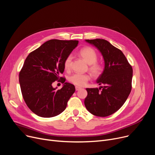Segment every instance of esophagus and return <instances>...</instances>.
<instances>
[{
	"label": "esophagus",
	"instance_id": "obj_1",
	"mask_svg": "<svg viewBox=\"0 0 155 155\" xmlns=\"http://www.w3.org/2000/svg\"><path fill=\"white\" fill-rule=\"evenodd\" d=\"M80 89H82V88L80 87H78V86H76V87H75V90H76L77 91H80Z\"/></svg>",
	"mask_w": 155,
	"mask_h": 155
}]
</instances>
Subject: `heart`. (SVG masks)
I'll return each mask as SVG.
<instances>
[{
	"label": "heart",
	"instance_id": "b5f03b06",
	"mask_svg": "<svg viewBox=\"0 0 155 155\" xmlns=\"http://www.w3.org/2000/svg\"><path fill=\"white\" fill-rule=\"evenodd\" d=\"M79 54L89 64V70L94 77H98L102 75L104 68L101 64L97 62V54L94 49L89 46L85 47L80 50ZM72 60L73 56L71 54L68 55L64 59L63 65L65 70L68 71L71 69ZM90 79L91 75L89 74H81V73H75L69 77L70 82L78 87H84Z\"/></svg>",
	"mask_w": 155,
	"mask_h": 155
}]
</instances>
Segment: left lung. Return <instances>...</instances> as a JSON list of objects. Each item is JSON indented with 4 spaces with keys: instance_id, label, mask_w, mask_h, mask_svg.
Wrapping results in <instances>:
<instances>
[{
    "instance_id": "1",
    "label": "left lung",
    "mask_w": 155,
    "mask_h": 155,
    "mask_svg": "<svg viewBox=\"0 0 155 155\" xmlns=\"http://www.w3.org/2000/svg\"><path fill=\"white\" fill-rule=\"evenodd\" d=\"M102 53L104 70L97 80L99 88H86L87 109L99 117L109 116L123 106L131 91L133 68L119 49L102 39H86Z\"/></svg>"
}]
</instances>
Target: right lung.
Instances as JSON below:
<instances>
[{
  "instance_id": "1",
  "label": "right lung",
  "mask_w": 155,
  "mask_h": 155,
  "mask_svg": "<svg viewBox=\"0 0 155 155\" xmlns=\"http://www.w3.org/2000/svg\"><path fill=\"white\" fill-rule=\"evenodd\" d=\"M77 40L51 39L27 56L19 74L23 99L29 109L42 117L59 115L66 109L67 102L75 91V86L65 82L56 91L52 87L64 71V60L78 45Z\"/></svg>"
}]
</instances>
